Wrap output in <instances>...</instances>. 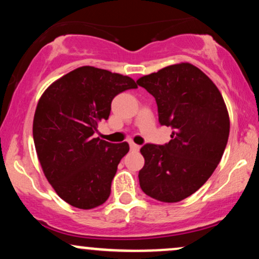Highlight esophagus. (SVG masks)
Returning <instances> with one entry per match:
<instances>
[{
	"instance_id": "1",
	"label": "esophagus",
	"mask_w": 259,
	"mask_h": 259,
	"mask_svg": "<svg viewBox=\"0 0 259 259\" xmlns=\"http://www.w3.org/2000/svg\"><path fill=\"white\" fill-rule=\"evenodd\" d=\"M130 150H132V151H139L140 146H139V145L134 144V142H130Z\"/></svg>"
}]
</instances>
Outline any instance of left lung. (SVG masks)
<instances>
[{"label":"left lung","mask_w":259,"mask_h":259,"mask_svg":"<svg viewBox=\"0 0 259 259\" xmlns=\"http://www.w3.org/2000/svg\"><path fill=\"white\" fill-rule=\"evenodd\" d=\"M156 99L160 125L171 126L168 144H146L140 152L142 191L174 203L195 194L221 162L230 120L221 91L190 63L168 65L136 80Z\"/></svg>","instance_id":"8db88e82"}]
</instances>
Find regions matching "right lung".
I'll use <instances>...</instances> for the list:
<instances>
[{"label":"right lung","mask_w":259,"mask_h":259,"mask_svg":"<svg viewBox=\"0 0 259 259\" xmlns=\"http://www.w3.org/2000/svg\"><path fill=\"white\" fill-rule=\"evenodd\" d=\"M132 78L84 65L52 82L38 100L32 136L45 177L62 200L80 209L99 207L111 195L112 180L127 142L94 138L107 120L112 100L136 89Z\"/></svg>","instance_id":"right-lung-1"}]
</instances>
